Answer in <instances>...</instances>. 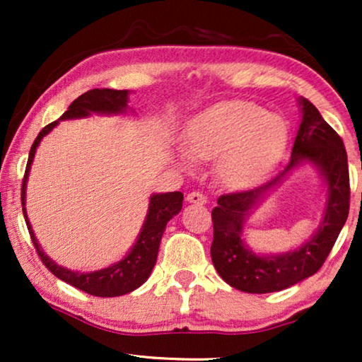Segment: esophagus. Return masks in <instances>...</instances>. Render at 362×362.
<instances>
[{"instance_id": "obj_1", "label": "esophagus", "mask_w": 362, "mask_h": 362, "mask_svg": "<svg viewBox=\"0 0 362 362\" xmlns=\"http://www.w3.org/2000/svg\"><path fill=\"white\" fill-rule=\"evenodd\" d=\"M186 201L187 202H192V204H206L207 197L202 194V192H199V191H192V192H189V194L186 196Z\"/></svg>"}]
</instances>
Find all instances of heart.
<instances>
[{
	"instance_id": "heart-1",
	"label": "heart",
	"mask_w": 362,
	"mask_h": 362,
	"mask_svg": "<svg viewBox=\"0 0 362 362\" xmlns=\"http://www.w3.org/2000/svg\"><path fill=\"white\" fill-rule=\"evenodd\" d=\"M288 123L254 102H227L201 113L191 123L187 153L196 160L222 155L221 176L244 186L269 170L285 151Z\"/></svg>"
}]
</instances>
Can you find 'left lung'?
Wrapping results in <instances>:
<instances>
[{"label": "left lung", "mask_w": 362, "mask_h": 362, "mask_svg": "<svg viewBox=\"0 0 362 362\" xmlns=\"http://www.w3.org/2000/svg\"><path fill=\"white\" fill-rule=\"evenodd\" d=\"M298 103L303 115L285 170L255 189L222 194L212 209V264L222 280L247 293L280 291L315 275L329 255L349 214V170L344 143L313 103L306 98H300ZM305 160L318 167L327 182L329 199L324 221L315 235L298 250L276 256L254 255L241 239L245 217Z\"/></svg>", "instance_id": "obj_1"}]
</instances>
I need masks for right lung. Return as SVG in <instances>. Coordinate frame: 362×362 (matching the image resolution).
<instances>
[{
	"instance_id": "1",
	"label": "right lung",
	"mask_w": 362,
	"mask_h": 362,
	"mask_svg": "<svg viewBox=\"0 0 362 362\" xmlns=\"http://www.w3.org/2000/svg\"><path fill=\"white\" fill-rule=\"evenodd\" d=\"M128 90H113V88H93L82 93L77 97L71 105H69L67 112L62 113L59 120L49 123L39 132V135L34 140L31 151H29L26 171H24L23 177V187H21V202H23V212L24 219H26V226L29 234H31V240L39 259L42 264L47 267L49 272H52L57 279H61L66 284L76 286V288L86 291L88 295L93 296H120L127 295L130 291L136 290L138 286L145 284L150 276L153 267L156 264L158 249H160V242L165 232V227L168 221L173 219L182 207V192H160V194H153L150 197V206H148V214L143 224L140 235L128 252L125 259H122L117 264H113L107 269L90 272V274H82V272H72L64 269V267L57 265L49 257L44 254L41 245L37 244L36 235H34L33 227L28 221L26 214V182L29 176V170H31L34 153L36 148L44 136L52 130L61 120H71V118H83L92 115V113H100V115H118V113L127 112L128 108Z\"/></svg>"
}]
</instances>
